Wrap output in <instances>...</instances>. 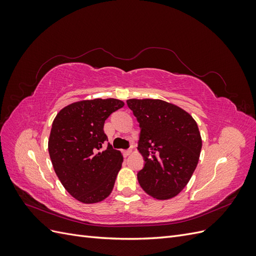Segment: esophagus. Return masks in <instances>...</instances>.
Returning <instances> with one entry per match:
<instances>
[{"label":"esophagus","instance_id":"34e87169","mask_svg":"<svg viewBox=\"0 0 256 256\" xmlns=\"http://www.w3.org/2000/svg\"><path fill=\"white\" fill-rule=\"evenodd\" d=\"M122 154H124V156H125V157H128V156H130L131 154H132V150H124V152H122Z\"/></svg>","mask_w":256,"mask_h":256}]
</instances>
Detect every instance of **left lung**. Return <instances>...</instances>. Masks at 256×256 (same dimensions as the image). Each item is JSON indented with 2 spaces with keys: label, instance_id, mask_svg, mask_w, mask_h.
<instances>
[{
  "label": "left lung",
  "instance_id": "1",
  "mask_svg": "<svg viewBox=\"0 0 256 256\" xmlns=\"http://www.w3.org/2000/svg\"><path fill=\"white\" fill-rule=\"evenodd\" d=\"M141 134L138 150L145 166L138 173L142 189L154 198L176 196L194 172L202 138L194 118L178 106L160 99H128Z\"/></svg>",
  "mask_w": 256,
  "mask_h": 256
}]
</instances>
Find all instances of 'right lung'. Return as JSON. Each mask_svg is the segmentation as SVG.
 Returning <instances> with one entry per match:
<instances>
[{"mask_svg":"<svg viewBox=\"0 0 256 256\" xmlns=\"http://www.w3.org/2000/svg\"><path fill=\"white\" fill-rule=\"evenodd\" d=\"M122 100H80L62 109L52 122L48 150L54 172L67 192L79 202L94 204L111 194L122 154L109 144L106 120L124 106Z\"/></svg>","mask_w":256,"mask_h":256,"instance_id":"1","label":"right lung"}]
</instances>
